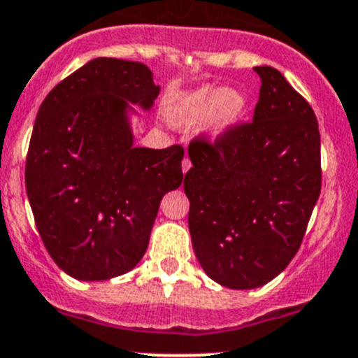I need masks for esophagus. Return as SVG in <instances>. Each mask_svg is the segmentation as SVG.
I'll return each mask as SVG.
<instances>
[{
    "mask_svg": "<svg viewBox=\"0 0 358 358\" xmlns=\"http://www.w3.org/2000/svg\"><path fill=\"white\" fill-rule=\"evenodd\" d=\"M190 166H192V162H190V159L189 157H185L182 161V169H183V173H187L190 169Z\"/></svg>",
    "mask_w": 358,
    "mask_h": 358,
    "instance_id": "esophagus-1",
    "label": "esophagus"
}]
</instances>
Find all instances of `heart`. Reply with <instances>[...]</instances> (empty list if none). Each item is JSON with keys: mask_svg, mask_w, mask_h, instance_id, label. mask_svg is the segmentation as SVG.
<instances>
[{"mask_svg": "<svg viewBox=\"0 0 358 358\" xmlns=\"http://www.w3.org/2000/svg\"><path fill=\"white\" fill-rule=\"evenodd\" d=\"M244 110L246 100L241 93L204 86L182 96L173 107L171 117L176 122H197L209 117L213 131L223 133L239 121Z\"/></svg>", "mask_w": 358, "mask_h": 358, "instance_id": "heart-1", "label": "heart"}]
</instances>
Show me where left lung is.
Listing matches in <instances>:
<instances>
[{"mask_svg":"<svg viewBox=\"0 0 358 358\" xmlns=\"http://www.w3.org/2000/svg\"><path fill=\"white\" fill-rule=\"evenodd\" d=\"M255 71L262 86L252 121L213 142L196 136L183 180L197 259L230 289L263 286L289 265L322 185L315 112L277 69Z\"/></svg>","mask_w":358,"mask_h":358,"instance_id":"8db88e82","label":"left lung"}]
</instances>
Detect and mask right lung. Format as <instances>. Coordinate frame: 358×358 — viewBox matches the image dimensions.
<instances>
[{
    "label": "right lung",
    "instance_id": "add662e5",
    "mask_svg": "<svg viewBox=\"0 0 358 358\" xmlns=\"http://www.w3.org/2000/svg\"><path fill=\"white\" fill-rule=\"evenodd\" d=\"M159 90L143 64L93 59L39 107L25 189L46 251L74 279L129 272L145 255L162 196L182 185L183 147L133 145L128 102L150 109Z\"/></svg>",
    "mask_w": 358,
    "mask_h": 358
}]
</instances>
